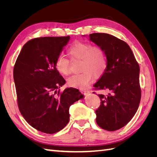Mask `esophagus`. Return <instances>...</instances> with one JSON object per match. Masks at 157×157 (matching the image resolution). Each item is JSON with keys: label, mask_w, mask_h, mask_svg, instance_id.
<instances>
[{"label": "esophagus", "mask_w": 157, "mask_h": 157, "mask_svg": "<svg viewBox=\"0 0 157 157\" xmlns=\"http://www.w3.org/2000/svg\"><path fill=\"white\" fill-rule=\"evenodd\" d=\"M80 92H81V93L83 94H86L88 93V91L86 90H80Z\"/></svg>", "instance_id": "esophagus-1"}]
</instances>
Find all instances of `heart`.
Returning <instances> with one entry per match:
<instances>
[{
    "label": "heart",
    "mask_w": 157,
    "mask_h": 157,
    "mask_svg": "<svg viewBox=\"0 0 157 157\" xmlns=\"http://www.w3.org/2000/svg\"><path fill=\"white\" fill-rule=\"evenodd\" d=\"M73 60H81L79 74L74 75L68 79L70 86L84 88L92 82L93 74L100 77L107 68V58L104 50L99 46L84 42H75L67 50ZM56 70L62 75L70 74L69 60L63 56H59L55 61Z\"/></svg>",
    "instance_id": "1"
}]
</instances>
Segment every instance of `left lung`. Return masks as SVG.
<instances>
[{
  "label": "left lung",
  "mask_w": 157,
  "mask_h": 157,
  "mask_svg": "<svg viewBox=\"0 0 157 157\" xmlns=\"http://www.w3.org/2000/svg\"><path fill=\"white\" fill-rule=\"evenodd\" d=\"M89 36L107 57L105 72L94 85L95 90L108 92L99 94L101 105L96 111V123L102 129L115 131L126 125L139 107L140 66L124 41L107 33H92Z\"/></svg>",
  "instance_id": "1"
}]
</instances>
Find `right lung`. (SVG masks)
Instances as JSON below:
<instances>
[{"mask_svg": "<svg viewBox=\"0 0 157 157\" xmlns=\"http://www.w3.org/2000/svg\"><path fill=\"white\" fill-rule=\"evenodd\" d=\"M70 36L35 38L24 44L13 67L17 105L21 115L36 130L54 134L69 121V107L82 98L79 90L59 88L65 80L55 61Z\"/></svg>", "mask_w": 157, "mask_h": 157, "instance_id": "obj_1", "label": "right lung"}]
</instances>
